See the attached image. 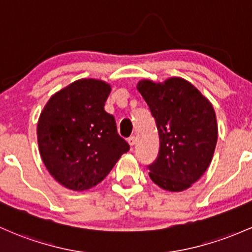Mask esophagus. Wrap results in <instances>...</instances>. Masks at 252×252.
I'll return each mask as SVG.
<instances>
[{"mask_svg":"<svg viewBox=\"0 0 252 252\" xmlns=\"http://www.w3.org/2000/svg\"><path fill=\"white\" fill-rule=\"evenodd\" d=\"M128 142H129V145H130V146H134L135 143H136V137H135V136H130V137H129V139H128Z\"/></svg>","mask_w":252,"mask_h":252,"instance_id":"esophagus-1","label":"esophagus"}]
</instances>
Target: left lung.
Returning a JSON list of instances; mask_svg holds the SVG:
<instances>
[{"label":"left lung","instance_id":"8db88e82","mask_svg":"<svg viewBox=\"0 0 252 252\" xmlns=\"http://www.w3.org/2000/svg\"><path fill=\"white\" fill-rule=\"evenodd\" d=\"M136 88L156 120L160 139L159 156L148 166L149 177L167 191L189 189L206 172L217 146L213 105L182 77L164 82L141 80Z\"/></svg>","mask_w":252,"mask_h":252}]
</instances>
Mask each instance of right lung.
<instances>
[{"label":"right lung","mask_w":252,"mask_h":252,"mask_svg":"<svg viewBox=\"0 0 252 252\" xmlns=\"http://www.w3.org/2000/svg\"><path fill=\"white\" fill-rule=\"evenodd\" d=\"M110 92L111 86L101 80H77L55 93L40 113V157L67 189L95 187L130 148L117 134L115 117L104 110Z\"/></svg>","instance_id":"right-lung-1"}]
</instances>
